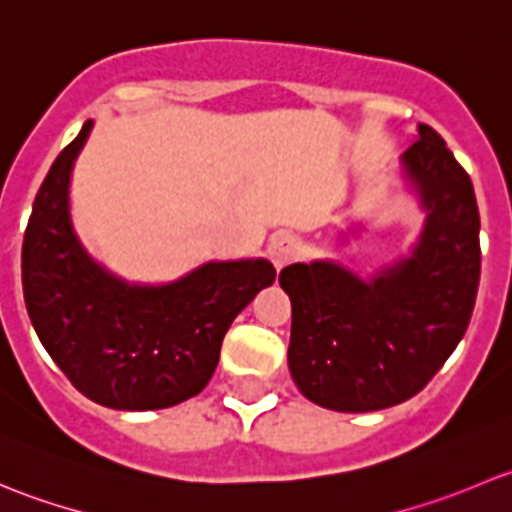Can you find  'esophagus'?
Segmentation results:
<instances>
[{"label":"esophagus","mask_w":512,"mask_h":512,"mask_svg":"<svg viewBox=\"0 0 512 512\" xmlns=\"http://www.w3.org/2000/svg\"><path fill=\"white\" fill-rule=\"evenodd\" d=\"M299 240L292 235V232H280V235H275L270 240V247H267V252H270V260L275 262V267L280 270V267L289 265V262H294L299 257Z\"/></svg>","instance_id":"1"}]
</instances>
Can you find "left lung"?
<instances>
[{
  "label": "left lung",
  "mask_w": 512,
  "mask_h": 512,
  "mask_svg": "<svg viewBox=\"0 0 512 512\" xmlns=\"http://www.w3.org/2000/svg\"><path fill=\"white\" fill-rule=\"evenodd\" d=\"M406 178L428 210L414 255L359 280L334 262L289 265V371L314 404L347 414L416 396L466 334L480 282L476 193L446 141L418 126Z\"/></svg>",
  "instance_id": "8db88e82"
}]
</instances>
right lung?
<instances>
[{
	"label": "right lung",
	"instance_id": "right-lung-1",
	"mask_svg": "<svg viewBox=\"0 0 512 512\" xmlns=\"http://www.w3.org/2000/svg\"><path fill=\"white\" fill-rule=\"evenodd\" d=\"M94 123L51 163L22 245L29 319L51 359L96 404L168 409L208 386L232 319L275 282L267 260L208 262L165 287H131L84 252L69 220L71 165Z\"/></svg>",
	"mask_w": 512,
	"mask_h": 512
}]
</instances>
